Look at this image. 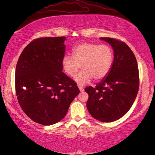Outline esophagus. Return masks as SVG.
Returning a JSON list of instances; mask_svg holds the SVG:
<instances>
[{"label":"esophagus","mask_w":155,"mask_h":155,"mask_svg":"<svg viewBox=\"0 0 155 155\" xmlns=\"http://www.w3.org/2000/svg\"><path fill=\"white\" fill-rule=\"evenodd\" d=\"M79 91H80V92H83L84 91V88L81 86H79Z\"/></svg>","instance_id":"34e87169"}]
</instances>
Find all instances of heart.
I'll list each match as a JSON object with an SVG mask.
<instances>
[{"instance_id": "b5f03b06", "label": "heart", "mask_w": 155, "mask_h": 155, "mask_svg": "<svg viewBox=\"0 0 155 155\" xmlns=\"http://www.w3.org/2000/svg\"><path fill=\"white\" fill-rule=\"evenodd\" d=\"M113 51L109 45L83 43L77 46L72 55H66L62 61L63 67L68 76L73 77L82 64L83 70L77 74L75 80L85 85L92 80L104 79L109 74L113 61Z\"/></svg>"}]
</instances>
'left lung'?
<instances>
[{
    "label": "left lung",
    "mask_w": 155,
    "mask_h": 155,
    "mask_svg": "<svg viewBox=\"0 0 155 155\" xmlns=\"http://www.w3.org/2000/svg\"><path fill=\"white\" fill-rule=\"evenodd\" d=\"M114 50V60L107 76L95 87L85 88L88 99L87 109L95 119L111 122L129 111L137 96L140 79L137 59L124 41L101 37Z\"/></svg>",
    "instance_id": "obj_1"
}]
</instances>
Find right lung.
Here are the masks:
<instances>
[{
  "label": "right lung",
  "instance_id": "obj_1",
  "mask_svg": "<svg viewBox=\"0 0 155 155\" xmlns=\"http://www.w3.org/2000/svg\"><path fill=\"white\" fill-rule=\"evenodd\" d=\"M65 39V37H47L33 40L17 63L18 102L25 113L39 124L59 122L79 94L76 83L62 72Z\"/></svg>",
  "mask_w": 155,
  "mask_h": 155
}]
</instances>
